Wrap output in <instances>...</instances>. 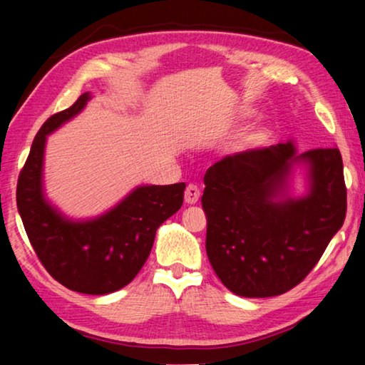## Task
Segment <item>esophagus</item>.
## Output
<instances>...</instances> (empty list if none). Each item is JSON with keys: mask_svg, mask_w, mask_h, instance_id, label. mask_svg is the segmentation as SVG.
Instances as JSON below:
<instances>
[{"mask_svg": "<svg viewBox=\"0 0 365 365\" xmlns=\"http://www.w3.org/2000/svg\"><path fill=\"white\" fill-rule=\"evenodd\" d=\"M200 196H201V191L193 183H190L187 190H185V202H187V205H196L197 200H200Z\"/></svg>", "mask_w": 365, "mask_h": 365, "instance_id": "esophagus-1", "label": "esophagus"}]
</instances>
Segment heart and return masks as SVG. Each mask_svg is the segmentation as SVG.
<instances>
[{
  "mask_svg": "<svg viewBox=\"0 0 365 365\" xmlns=\"http://www.w3.org/2000/svg\"><path fill=\"white\" fill-rule=\"evenodd\" d=\"M261 138H262V132L251 130L248 133V137H246V141H248V143H256V141H259Z\"/></svg>",
  "mask_w": 365,
  "mask_h": 365,
  "instance_id": "1",
  "label": "heart"
}]
</instances>
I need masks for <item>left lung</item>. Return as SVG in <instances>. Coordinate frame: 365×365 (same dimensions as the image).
Instances as JSON below:
<instances>
[{"label": "left lung", "mask_w": 365, "mask_h": 365, "mask_svg": "<svg viewBox=\"0 0 365 365\" xmlns=\"http://www.w3.org/2000/svg\"><path fill=\"white\" fill-rule=\"evenodd\" d=\"M294 162L309 170V191L298 200L284 197ZM205 185L209 262L220 282L245 298L279 296L301 283L346 217L338 148L296 154L288 141L237 153L211 165Z\"/></svg>", "instance_id": "8db88e82"}]
</instances>
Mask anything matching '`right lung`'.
Returning <instances> with one entry per match:
<instances>
[{"label":"right lung","mask_w":365,"mask_h":365,"mask_svg":"<svg viewBox=\"0 0 365 365\" xmlns=\"http://www.w3.org/2000/svg\"><path fill=\"white\" fill-rule=\"evenodd\" d=\"M91 98L43 123L17 180V209L48 274L72 292L108 294L128 285L150 256L156 230L183 205L185 183L143 185L106 214L90 220L66 219L43 193L46 135L71 120Z\"/></svg>","instance_id":"add662e5"}]
</instances>
